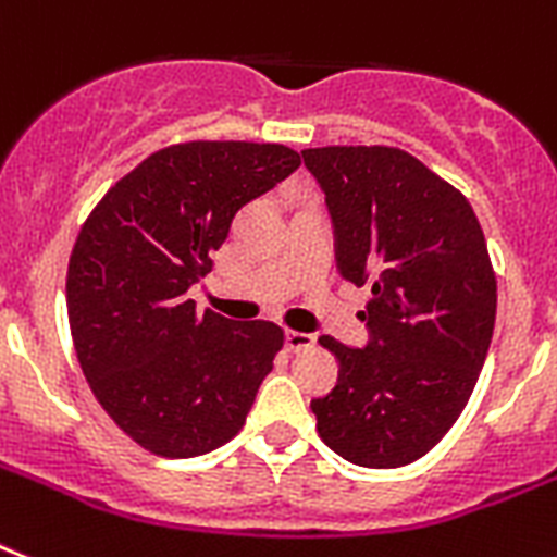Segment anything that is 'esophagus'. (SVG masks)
Instances as JSON below:
<instances>
[{
	"label": "esophagus",
	"instance_id": "obj_1",
	"mask_svg": "<svg viewBox=\"0 0 557 557\" xmlns=\"http://www.w3.org/2000/svg\"><path fill=\"white\" fill-rule=\"evenodd\" d=\"M314 345V336L302 334V331H286V348L292 354H300V350H308Z\"/></svg>",
	"mask_w": 557,
	"mask_h": 557
}]
</instances>
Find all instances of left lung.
Masks as SVG:
<instances>
[{
	"label": "left lung",
	"mask_w": 557,
	"mask_h": 557,
	"mask_svg": "<svg viewBox=\"0 0 557 557\" xmlns=\"http://www.w3.org/2000/svg\"><path fill=\"white\" fill-rule=\"evenodd\" d=\"M325 191L336 269L371 283L366 348L320 336L339 380L311 399L320 438L359 467L422 459L465 410L495 325V274L473 207L396 147L302 149Z\"/></svg>",
	"instance_id": "8db88e82"
}]
</instances>
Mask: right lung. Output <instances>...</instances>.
Instances as JSON below:
<instances>
[{"instance_id":"1","label":"right lung","mask_w":557,"mask_h":557,"mask_svg":"<svg viewBox=\"0 0 557 557\" xmlns=\"http://www.w3.org/2000/svg\"><path fill=\"white\" fill-rule=\"evenodd\" d=\"M297 166L283 144H175L84 221L67 265L70 334L101 408L144 450L191 459L246 422L283 329L198 314L186 292L212 271L235 214Z\"/></svg>"}]
</instances>
